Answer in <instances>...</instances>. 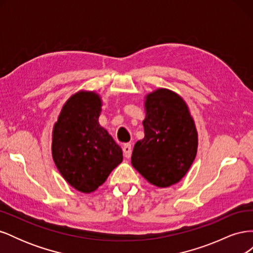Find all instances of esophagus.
<instances>
[{
  "label": "esophagus",
  "mask_w": 253,
  "mask_h": 253,
  "mask_svg": "<svg viewBox=\"0 0 253 253\" xmlns=\"http://www.w3.org/2000/svg\"><path fill=\"white\" fill-rule=\"evenodd\" d=\"M122 150H124V154L126 158H129L132 155V145L131 143H125L124 147H122Z\"/></svg>",
  "instance_id": "34e87169"
}]
</instances>
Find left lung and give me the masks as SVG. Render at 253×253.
<instances>
[{
  "label": "left lung",
  "instance_id": "left-lung-1",
  "mask_svg": "<svg viewBox=\"0 0 253 253\" xmlns=\"http://www.w3.org/2000/svg\"><path fill=\"white\" fill-rule=\"evenodd\" d=\"M144 137L132 153V166L152 185L170 187L189 171L197 152V132L186 102L159 88L147 96Z\"/></svg>",
  "mask_w": 253,
  "mask_h": 253
}]
</instances>
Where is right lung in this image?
Instances as JSON below:
<instances>
[{"label": "right lung", "mask_w": 253, "mask_h": 253, "mask_svg": "<svg viewBox=\"0 0 253 253\" xmlns=\"http://www.w3.org/2000/svg\"><path fill=\"white\" fill-rule=\"evenodd\" d=\"M101 99L79 91L64 104L52 131L51 153L59 172L76 190L94 192L122 162V150L98 122Z\"/></svg>", "instance_id": "add662e5"}]
</instances>
